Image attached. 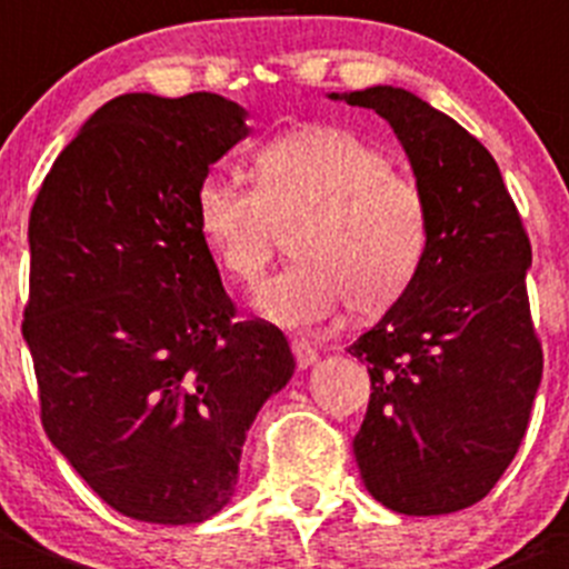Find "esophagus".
Here are the masks:
<instances>
[{"mask_svg":"<svg viewBox=\"0 0 569 569\" xmlns=\"http://www.w3.org/2000/svg\"><path fill=\"white\" fill-rule=\"evenodd\" d=\"M291 352H295L297 366H300V369H308V366L317 363V358H319L317 349H313L308 341H300V338H295V341H291Z\"/></svg>","mask_w":569,"mask_h":569,"instance_id":"1","label":"esophagus"}]
</instances>
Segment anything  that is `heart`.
<instances>
[{
  "label": "heart",
  "instance_id": "heart-1",
  "mask_svg": "<svg viewBox=\"0 0 569 569\" xmlns=\"http://www.w3.org/2000/svg\"><path fill=\"white\" fill-rule=\"evenodd\" d=\"M250 187L206 176L194 222L233 283L256 289L291 233L295 261L256 308L283 327H311L341 306L358 319L393 308L429 250L421 183L386 151L338 126H306L252 153Z\"/></svg>",
  "mask_w": 569,
  "mask_h": 569
}]
</instances>
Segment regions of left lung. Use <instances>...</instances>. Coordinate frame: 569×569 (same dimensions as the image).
I'll use <instances>...</instances> for the list:
<instances>
[{
    "label": "left lung",
    "instance_id": "left-lung-1",
    "mask_svg": "<svg viewBox=\"0 0 569 569\" xmlns=\"http://www.w3.org/2000/svg\"><path fill=\"white\" fill-rule=\"evenodd\" d=\"M332 99L391 123L432 220L416 283L349 347L371 377L355 460L393 512H460L515 460L542 380L529 233L492 153L449 114L388 84Z\"/></svg>",
    "mask_w": 569,
    "mask_h": 569
}]
</instances>
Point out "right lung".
<instances>
[{"label": "right lung", "instance_id": "1", "mask_svg": "<svg viewBox=\"0 0 569 569\" xmlns=\"http://www.w3.org/2000/svg\"><path fill=\"white\" fill-rule=\"evenodd\" d=\"M244 134L222 96H120L62 148L30 211L21 332L40 423L142 523L220 512L256 412L295 375L283 332L237 317L194 222V189Z\"/></svg>", "mask_w": 569, "mask_h": 569}]
</instances>
